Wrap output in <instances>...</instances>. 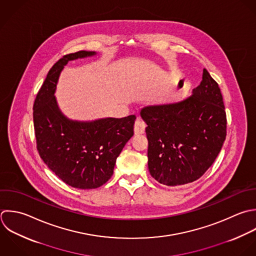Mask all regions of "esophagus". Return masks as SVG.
Segmentation results:
<instances>
[{
	"mask_svg": "<svg viewBox=\"0 0 256 256\" xmlns=\"http://www.w3.org/2000/svg\"><path fill=\"white\" fill-rule=\"evenodd\" d=\"M144 130H146V124H144L142 120H136V122H134V134H136V136L142 134H144Z\"/></svg>",
	"mask_w": 256,
	"mask_h": 256,
	"instance_id": "1",
	"label": "esophagus"
}]
</instances>
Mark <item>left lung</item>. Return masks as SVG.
Wrapping results in <instances>:
<instances>
[{
	"instance_id": "8db88e82",
	"label": "left lung",
	"mask_w": 256,
	"mask_h": 256,
	"mask_svg": "<svg viewBox=\"0 0 256 256\" xmlns=\"http://www.w3.org/2000/svg\"><path fill=\"white\" fill-rule=\"evenodd\" d=\"M148 124V170L168 186L198 180L218 158L226 136L220 88L204 68L200 84L184 100L142 108Z\"/></svg>"
}]
</instances>
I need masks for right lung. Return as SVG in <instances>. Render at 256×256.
<instances>
[{"label": "right lung", "instance_id": "obj_1", "mask_svg": "<svg viewBox=\"0 0 256 256\" xmlns=\"http://www.w3.org/2000/svg\"><path fill=\"white\" fill-rule=\"evenodd\" d=\"M96 54L80 50L60 58L48 70L32 112L40 156L64 184L80 190L100 188L112 178L118 156L134 136L136 118L132 114L78 122L60 112L54 92L64 66L70 60Z\"/></svg>", "mask_w": 256, "mask_h": 256}]
</instances>
